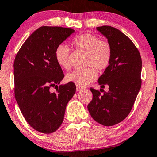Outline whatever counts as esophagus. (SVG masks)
I'll return each mask as SVG.
<instances>
[{
  "mask_svg": "<svg viewBox=\"0 0 157 157\" xmlns=\"http://www.w3.org/2000/svg\"><path fill=\"white\" fill-rule=\"evenodd\" d=\"M83 87L79 86H76V90H77V91H81V90H83Z\"/></svg>",
  "mask_w": 157,
  "mask_h": 157,
  "instance_id": "esophagus-1",
  "label": "esophagus"
}]
</instances>
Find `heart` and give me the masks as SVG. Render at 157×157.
I'll return each mask as SVG.
<instances>
[{"label": "heart", "mask_w": 157, "mask_h": 157, "mask_svg": "<svg viewBox=\"0 0 157 157\" xmlns=\"http://www.w3.org/2000/svg\"><path fill=\"white\" fill-rule=\"evenodd\" d=\"M76 50L86 53V66L89 68L76 70L66 76V80L79 86H87L96 80L97 71L106 69L111 63L112 48L110 44L100 39L98 36L91 33H83L71 40ZM55 59L57 63L64 69L71 68V51L64 44L57 46L55 50Z\"/></svg>", "instance_id": "b5f03b06"}]
</instances>
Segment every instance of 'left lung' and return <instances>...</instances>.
Returning a JSON list of instances; mask_svg holds the SVG:
<instances>
[{
    "instance_id": "8db88e82",
    "label": "left lung",
    "mask_w": 157,
    "mask_h": 157,
    "mask_svg": "<svg viewBox=\"0 0 157 157\" xmlns=\"http://www.w3.org/2000/svg\"><path fill=\"white\" fill-rule=\"evenodd\" d=\"M96 29L106 36L112 48L109 67L98 79L100 92L91 88L93 98L88 105L91 117L104 126H110L123 121L132 111L141 86L142 62L139 51L129 38L116 28L109 25Z\"/></svg>"
}]
</instances>
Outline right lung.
I'll return each mask as SVG.
<instances>
[{
  "label": "right lung",
  "mask_w": 157,
  "mask_h": 157,
  "mask_svg": "<svg viewBox=\"0 0 157 157\" xmlns=\"http://www.w3.org/2000/svg\"><path fill=\"white\" fill-rule=\"evenodd\" d=\"M74 30L41 26L22 45L14 61V94L28 124L44 134H51L63 121L66 105L76 92L69 82L58 86L64 74L55 59V50ZM51 87H57L51 92Z\"/></svg>",
  "instance_id": "1"
}]
</instances>
